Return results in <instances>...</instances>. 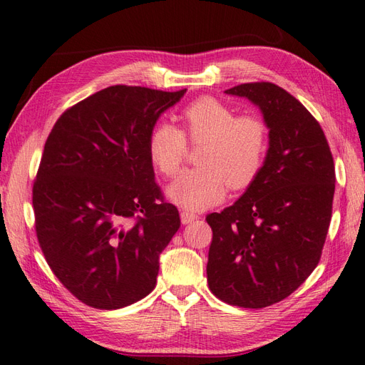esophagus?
<instances>
[{
    "instance_id": "34e87169",
    "label": "esophagus",
    "mask_w": 365,
    "mask_h": 365,
    "mask_svg": "<svg viewBox=\"0 0 365 365\" xmlns=\"http://www.w3.org/2000/svg\"><path fill=\"white\" fill-rule=\"evenodd\" d=\"M197 220V215L192 214V212H187V210H182L181 212V222L182 225H187V223H192Z\"/></svg>"
}]
</instances>
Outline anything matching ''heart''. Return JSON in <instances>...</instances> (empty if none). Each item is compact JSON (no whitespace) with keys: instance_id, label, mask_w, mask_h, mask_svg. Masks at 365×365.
I'll return each instance as SVG.
<instances>
[{"instance_id":"b5f03b06","label":"heart","mask_w":365,"mask_h":365,"mask_svg":"<svg viewBox=\"0 0 365 365\" xmlns=\"http://www.w3.org/2000/svg\"><path fill=\"white\" fill-rule=\"evenodd\" d=\"M189 139L205 143L198 155L201 167L185 170L168 185L173 203L189 210H201L218 203L226 185L245 189L256 180L264 164L267 129L253 115H237L228 104L203 96L182 112ZM185 137L168 121L151 129L148 153L164 176H175L185 156Z\"/></svg>"}]
</instances>
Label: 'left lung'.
I'll list each match as a JSON object with an SVG mask.
<instances>
[{
	"mask_svg": "<svg viewBox=\"0 0 365 365\" xmlns=\"http://www.w3.org/2000/svg\"><path fill=\"white\" fill-rule=\"evenodd\" d=\"M261 109L269 150L244 195L206 222L212 228L209 289L222 302L259 309L297 290L317 267L334 198V160L319 121L272 83L225 91Z\"/></svg>",
	"mask_w": 365,
	"mask_h": 365,
	"instance_id": "left-lung-1",
	"label": "left lung"
}]
</instances>
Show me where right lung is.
Segmentation results:
<instances>
[{
    "label": "right lung",
    "instance_id": "1",
    "mask_svg": "<svg viewBox=\"0 0 365 365\" xmlns=\"http://www.w3.org/2000/svg\"><path fill=\"white\" fill-rule=\"evenodd\" d=\"M185 93L110 86L67 109L32 187L36 232L53 273L84 304L120 309L156 287L180 230L155 181L148 137Z\"/></svg>",
    "mask_w": 365,
    "mask_h": 365
}]
</instances>
